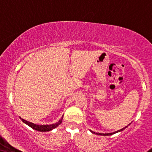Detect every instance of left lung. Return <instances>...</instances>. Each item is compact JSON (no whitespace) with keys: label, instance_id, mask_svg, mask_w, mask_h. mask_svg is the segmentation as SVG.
<instances>
[{"label":"left lung","instance_id":"1","mask_svg":"<svg viewBox=\"0 0 152 152\" xmlns=\"http://www.w3.org/2000/svg\"><path fill=\"white\" fill-rule=\"evenodd\" d=\"M129 125H129H127V126H126V127H124V128H122V129H120V130H118V131H117V132H113V133H107V134H103V133H96V134L103 135V136H108V135H112V134H115V133L118 132H121V131H122V130H124V129H125V128H127V127H128ZM91 132H93V133H94V134H96V132H93V131H91Z\"/></svg>","mask_w":152,"mask_h":152}]
</instances>
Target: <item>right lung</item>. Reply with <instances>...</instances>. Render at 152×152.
Here are the masks:
<instances>
[{
    "instance_id": "right-lung-1",
    "label": "right lung",
    "mask_w": 152,
    "mask_h": 152,
    "mask_svg": "<svg viewBox=\"0 0 152 152\" xmlns=\"http://www.w3.org/2000/svg\"><path fill=\"white\" fill-rule=\"evenodd\" d=\"M63 117L64 116H62L61 120H60L58 122H56V123L52 124V125H35V124L32 123V122L26 121V120H23V119H21V120L23 122H25V124H27V125H29L30 127H32V129H35V130L39 131V132H47V131L52 130V129H54L55 127H58V126L60 124H61L62 122V119H63Z\"/></svg>"
}]
</instances>
